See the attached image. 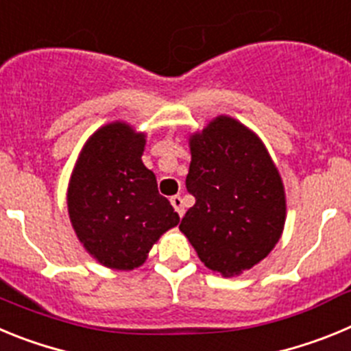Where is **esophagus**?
Instances as JSON below:
<instances>
[{
    "label": "esophagus",
    "instance_id": "1",
    "mask_svg": "<svg viewBox=\"0 0 351 351\" xmlns=\"http://www.w3.org/2000/svg\"><path fill=\"white\" fill-rule=\"evenodd\" d=\"M170 204L173 206V209L178 210L179 216H182V214H184V204H182L181 195H173V197H170Z\"/></svg>",
    "mask_w": 351,
    "mask_h": 351
}]
</instances>
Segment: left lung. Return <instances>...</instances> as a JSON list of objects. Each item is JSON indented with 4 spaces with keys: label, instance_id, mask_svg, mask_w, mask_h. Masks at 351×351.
Segmentation results:
<instances>
[{
    "label": "left lung",
    "instance_id": "1",
    "mask_svg": "<svg viewBox=\"0 0 351 351\" xmlns=\"http://www.w3.org/2000/svg\"><path fill=\"white\" fill-rule=\"evenodd\" d=\"M186 190L195 206L182 218L206 267L232 276L271 253L285 225L283 182L255 133L230 117H216L190 141Z\"/></svg>",
    "mask_w": 351,
    "mask_h": 351
}]
</instances>
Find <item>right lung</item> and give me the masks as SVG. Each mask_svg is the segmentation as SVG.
<instances>
[{"mask_svg": "<svg viewBox=\"0 0 351 351\" xmlns=\"http://www.w3.org/2000/svg\"><path fill=\"white\" fill-rule=\"evenodd\" d=\"M144 144V135L123 123L104 126L84 147L68 188L77 237L110 269L138 267L160 235L179 223L142 163Z\"/></svg>", "mask_w": 351, "mask_h": 351, "instance_id": "right-lung-1", "label": "right lung"}]
</instances>
